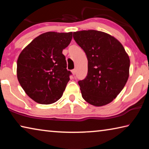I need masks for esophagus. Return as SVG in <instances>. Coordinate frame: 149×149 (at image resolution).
<instances>
[{"label":"esophagus","mask_w":149,"mask_h":149,"mask_svg":"<svg viewBox=\"0 0 149 149\" xmlns=\"http://www.w3.org/2000/svg\"><path fill=\"white\" fill-rule=\"evenodd\" d=\"M72 74H73V75H75V69H74V70H72Z\"/></svg>","instance_id":"obj_1"}]
</instances>
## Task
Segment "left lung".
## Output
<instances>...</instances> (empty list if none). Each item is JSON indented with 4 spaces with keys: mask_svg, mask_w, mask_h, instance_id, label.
<instances>
[{
    "mask_svg": "<svg viewBox=\"0 0 149 149\" xmlns=\"http://www.w3.org/2000/svg\"><path fill=\"white\" fill-rule=\"evenodd\" d=\"M73 37L88 60L87 76L78 81L82 97L96 107L108 104L128 79L129 56L122 45L106 33L84 30L74 32Z\"/></svg>",
    "mask_w": 149,
    "mask_h": 149,
    "instance_id": "8db88e82",
    "label": "left lung"
}]
</instances>
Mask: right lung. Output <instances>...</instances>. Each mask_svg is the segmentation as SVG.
Here are the masks:
<instances>
[{
	"mask_svg": "<svg viewBox=\"0 0 149 149\" xmlns=\"http://www.w3.org/2000/svg\"><path fill=\"white\" fill-rule=\"evenodd\" d=\"M72 32H47L22 50L17 62V77L26 94L37 103L49 104L62 96L72 72L66 69L62 50Z\"/></svg>",
	"mask_w": 149,
	"mask_h": 149,
	"instance_id": "1",
	"label": "right lung"
}]
</instances>
